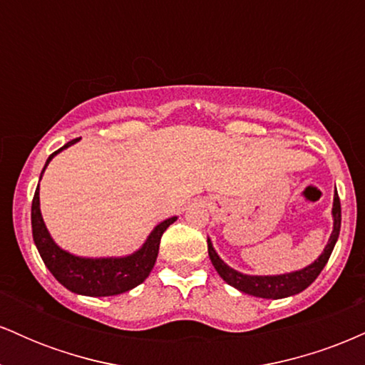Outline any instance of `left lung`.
I'll return each instance as SVG.
<instances>
[{
	"label": "left lung",
	"mask_w": 365,
	"mask_h": 365,
	"mask_svg": "<svg viewBox=\"0 0 365 365\" xmlns=\"http://www.w3.org/2000/svg\"><path fill=\"white\" fill-rule=\"evenodd\" d=\"M340 226H341V206H340V197L338 192H334L333 200V233H331L328 245L324 247V252L314 261L311 266L304 267L300 271H293V273L287 274H276V276H250L242 274L238 271L232 269L228 264L220 259L216 254L215 247H212L211 240L207 238V252L209 259H211L212 266L217 271V274L225 279L226 283L235 287L237 290L247 293V295L259 297V299H284V297H292L300 293L311 284L314 279L319 276L322 267L328 262L331 252H333L334 244H336L338 235H340Z\"/></svg>",
	"instance_id": "8db88e82"
}]
</instances>
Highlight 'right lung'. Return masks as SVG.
Segmentation results:
<instances>
[{"label": "right lung", "mask_w": 365, "mask_h": 365, "mask_svg": "<svg viewBox=\"0 0 365 365\" xmlns=\"http://www.w3.org/2000/svg\"><path fill=\"white\" fill-rule=\"evenodd\" d=\"M78 139L66 142L63 148L54 150L51 156L46 161L43 173L49 161L61 153L63 149L70 148ZM41 173V178H43ZM32 237L34 244L39 250L41 257L54 278L60 282L63 287L68 288L70 292L81 293V295L89 297H111L120 295L137 284H140L148 278L153 271L154 262H156L159 252V242H161L163 233L171 223L177 221V216L168 217L163 223H159L156 228L150 232V235L145 240V244L140 247L137 252L127 257H101V259H89V257H77V255L66 252L53 242L46 228L43 216H41L39 207V185L36 188L34 199H32Z\"/></svg>", "instance_id": "right-lung-1"}]
</instances>
